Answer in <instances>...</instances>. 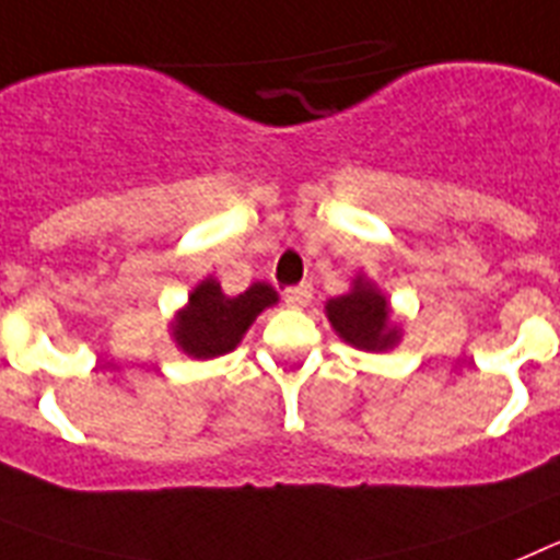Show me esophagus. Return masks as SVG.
Listing matches in <instances>:
<instances>
[{
    "label": "esophagus",
    "instance_id": "34e87169",
    "mask_svg": "<svg viewBox=\"0 0 560 560\" xmlns=\"http://www.w3.org/2000/svg\"><path fill=\"white\" fill-rule=\"evenodd\" d=\"M287 307H307L310 301H313V284H299L290 287L284 293Z\"/></svg>",
    "mask_w": 560,
    "mask_h": 560
}]
</instances>
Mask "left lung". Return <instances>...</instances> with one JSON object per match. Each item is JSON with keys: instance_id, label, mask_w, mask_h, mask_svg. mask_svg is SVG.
<instances>
[{"instance_id": "obj_1", "label": "left lung", "mask_w": 560, "mask_h": 560, "mask_svg": "<svg viewBox=\"0 0 560 560\" xmlns=\"http://www.w3.org/2000/svg\"><path fill=\"white\" fill-rule=\"evenodd\" d=\"M327 318L338 338L363 352H386L400 340V327L392 320L386 295L363 276L352 281L347 295L327 301Z\"/></svg>"}]
</instances>
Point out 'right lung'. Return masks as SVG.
I'll return each mask as SVG.
<instances>
[{
  "instance_id": "1",
  "label": "right lung",
  "mask_w": 560,
  "mask_h": 560,
  "mask_svg": "<svg viewBox=\"0 0 560 560\" xmlns=\"http://www.w3.org/2000/svg\"><path fill=\"white\" fill-rule=\"evenodd\" d=\"M279 295L270 284L256 281L240 295H225L217 279L199 281L188 295V304L177 313L172 329L177 347L197 361L220 358L240 347L261 310L273 307Z\"/></svg>"
}]
</instances>
